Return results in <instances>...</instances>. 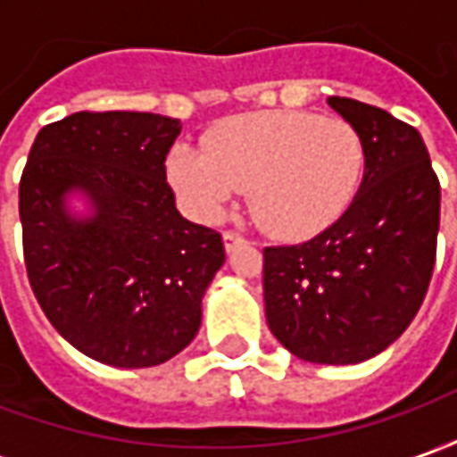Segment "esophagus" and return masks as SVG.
Returning a JSON list of instances; mask_svg holds the SVG:
<instances>
[{
  "label": "esophagus",
  "mask_w": 457,
  "mask_h": 457,
  "mask_svg": "<svg viewBox=\"0 0 457 457\" xmlns=\"http://www.w3.org/2000/svg\"><path fill=\"white\" fill-rule=\"evenodd\" d=\"M222 239H225V249H228V252L237 249L239 245H247V239L242 237L239 232H232V229H228V232L222 235Z\"/></svg>",
  "instance_id": "1"
}]
</instances>
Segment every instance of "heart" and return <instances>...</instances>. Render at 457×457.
<instances>
[{
	"instance_id": "heart-1",
	"label": "heart",
	"mask_w": 457,
	"mask_h": 457,
	"mask_svg": "<svg viewBox=\"0 0 457 457\" xmlns=\"http://www.w3.org/2000/svg\"><path fill=\"white\" fill-rule=\"evenodd\" d=\"M367 149L350 121L301 110L229 117L205 149L176 144L166 179L190 215L215 222L239 190L254 218L284 239L313 237L353 208L362 188Z\"/></svg>"
}]
</instances>
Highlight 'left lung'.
I'll list each match as a JSON object with an SVG mask.
<instances>
[{
  "label": "left lung",
  "mask_w": 457,
  "mask_h": 457,
  "mask_svg": "<svg viewBox=\"0 0 457 457\" xmlns=\"http://www.w3.org/2000/svg\"><path fill=\"white\" fill-rule=\"evenodd\" d=\"M367 149L362 188L336 225L264 249L267 323L288 353L357 364L409 328L428 291L441 186L421 134L372 104L328 97Z\"/></svg>",
  "instance_id": "obj_1"
}]
</instances>
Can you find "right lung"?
Segmentation results:
<instances>
[{"label":"right lung","instance_id":"right-lung-1","mask_svg":"<svg viewBox=\"0 0 457 457\" xmlns=\"http://www.w3.org/2000/svg\"><path fill=\"white\" fill-rule=\"evenodd\" d=\"M180 121L75 112L36 134L19 183L26 274L61 336L97 362L139 370L195 337L225 264L220 232L176 210L166 154ZM83 195L91 212L67 205Z\"/></svg>","mask_w":457,"mask_h":457}]
</instances>
